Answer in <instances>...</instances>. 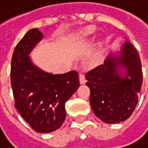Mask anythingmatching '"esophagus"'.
I'll return each mask as SVG.
<instances>
[{
	"mask_svg": "<svg viewBox=\"0 0 148 148\" xmlns=\"http://www.w3.org/2000/svg\"><path fill=\"white\" fill-rule=\"evenodd\" d=\"M79 80H80V83L81 84H85V83H86V79H85V76H84V75H82V73H80Z\"/></svg>",
	"mask_w": 148,
	"mask_h": 148,
	"instance_id": "obj_1",
	"label": "esophagus"
}]
</instances>
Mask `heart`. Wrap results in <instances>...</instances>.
<instances>
[{
    "label": "heart",
    "mask_w": 148,
    "mask_h": 148,
    "mask_svg": "<svg viewBox=\"0 0 148 148\" xmlns=\"http://www.w3.org/2000/svg\"><path fill=\"white\" fill-rule=\"evenodd\" d=\"M95 32V28L93 26H88L85 27L84 29H82V31L80 33V34L78 35L77 39L80 40V41H82V40H85L89 38L91 34H93ZM102 52H103V47H102V43H99V50L97 51V53L95 54L92 61L93 63H98V62L101 59L102 57Z\"/></svg>",
    "instance_id": "obj_1"
}]
</instances>
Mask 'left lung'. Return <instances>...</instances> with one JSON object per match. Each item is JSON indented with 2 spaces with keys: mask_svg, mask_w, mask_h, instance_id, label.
Wrapping results in <instances>:
<instances>
[{
  "mask_svg": "<svg viewBox=\"0 0 148 148\" xmlns=\"http://www.w3.org/2000/svg\"><path fill=\"white\" fill-rule=\"evenodd\" d=\"M85 78L91 109L101 121L114 124L132 115L142 85V70L138 53L128 39Z\"/></svg>",
  "mask_w": 148,
  "mask_h": 148,
  "instance_id": "obj_1",
  "label": "left lung"
}]
</instances>
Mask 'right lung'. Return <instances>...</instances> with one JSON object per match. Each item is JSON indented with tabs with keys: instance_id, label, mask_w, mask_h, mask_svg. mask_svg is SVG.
I'll list each match as a JSON object with an SVG mask.
<instances>
[{
	"instance_id": "right-lung-1",
	"label": "right lung",
	"mask_w": 148,
	"mask_h": 148,
	"mask_svg": "<svg viewBox=\"0 0 148 148\" xmlns=\"http://www.w3.org/2000/svg\"><path fill=\"white\" fill-rule=\"evenodd\" d=\"M42 39L37 28L25 34L14 49L10 76L16 109L36 132L49 133L63 124L65 104L80 83L75 71L53 75L34 63L29 55Z\"/></svg>"
}]
</instances>
